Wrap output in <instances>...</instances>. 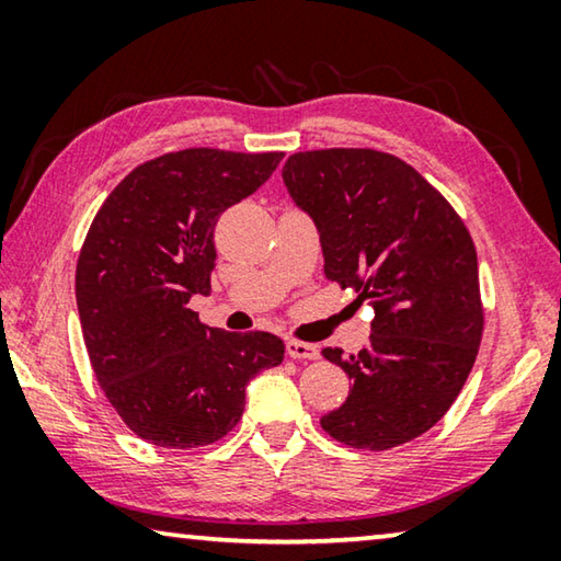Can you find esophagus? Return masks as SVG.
Wrapping results in <instances>:
<instances>
[{
  "label": "esophagus",
  "mask_w": 561,
  "mask_h": 561,
  "mask_svg": "<svg viewBox=\"0 0 561 561\" xmlns=\"http://www.w3.org/2000/svg\"><path fill=\"white\" fill-rule=\"evenodd\" d=\"M287 354H289L291 358L314 360V358H319V346H317V344H307V341L289 339V341H287Z\"/></svg>",
  "instance_id": "1"
}]
</instances>
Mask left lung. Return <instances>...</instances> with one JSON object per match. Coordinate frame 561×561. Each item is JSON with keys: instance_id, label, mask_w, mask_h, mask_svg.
Masks as SVG:
<instances>
[{"instance_id": "obj_1", "label": "left lung", "mask_w": 561, "mask_h": 561, "mask_svg": "<svg viewBox=\"0 0 561 561\" xmlns=\"http://www.w3.org/2000/svg\"><path fill=\"white\" fill-rule=\"evenodd\" d=\"M282 175L314 217L327 279L376 311L366 348L321 351L351 381L321 428L371 453L417 438L462 391L485 327L468 227L413 165L383 150H304Z\"/></svg>"}]
</instances>
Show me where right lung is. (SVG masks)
<instances>
[{"instance_id":"1","label":"right lung","mask_w":561,"mask_h":561,"mask_svg":"<svg viewBox=\"0 0 561 561\" xmlns=\"http://www.w3.org/2000/svg\"><path fill=\"white\" fill-rule=\"evenodd\" d=\"M282 158L163 153L133 168L93 217L76 262L81 331L101 391L138 438L175 450L222 440L240 423L250 378L282 364V339L205 327L187 309L210 291L217 217Z\"/></svg>"}]
</instances>
